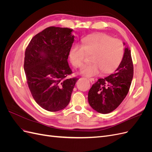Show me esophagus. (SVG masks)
I'll use <instances>...</instances> for the list:
<instances>
[{
  "instance_id": "esophagus-1",
  "label": "esophagus",
  "mask_w": 152,
  "mask_h": 152,
  "mask_svg": "<svg viewBox=\"0 0 152 152\" xmlns=\"http://www.w3.org/2000/svg\"><path fill=\"white\" fill-rule=\"evenodd\" d=\"M89 80L91 82V84H94V79H93V78H90V79H89Z\"/></svg>"
}]
</instances>
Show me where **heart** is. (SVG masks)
<instances>
[{
  "instance_id": "heart-1",
  "label": "heart",
  "mask_w": 152,
  "mask_h": 152,
  "mask_svg": "<svg viewBox=\"0 0 152 152\" xmlns=\"http://www.w3.org/2000/svg\"><path fill=\"white\" fill-rule=\"evenodd\" d=\"M124 53L122 40L105 34H97L82 39L81 45H73L69 57L72 65L78 68L83 64L86 54H92V63L82 66L80 70L84 75L92 77L99 74L102 70L104 73L115 70L122 60Z\"/></svg>"
}]
</instances>
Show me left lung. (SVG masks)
<instances>
[{
  "mask_svg": "<svg viewBox=\"0 0 152 152\" xmlns=\"http://www.w3.org/2000/svg\"><path fill=\"white\" fill-rule=\"evenodd\" d=\"M133 73L131 50L127 47L121 63L113 74L104 79H99L92 86L88 93L91 107L96 112L103 114L115 110L129 91Z\"/></svg>",
  "mask_w": 152,
  "mask_h": 152,
  "instance_id": "1",
  "label": "left lung"
}]
</instances>
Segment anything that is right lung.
Here are the masks:
<instances>
[{
    "mask_svg": "<svg viewBox=\"0 0 152 152\" xmlns=\"http://www.w3.org/2000/svg\"><path fill=\"white\" fill-rule=\"evenodd\" d=\"M73 30L49 26L35 35L26 47L24 70L29 89L40 107L49 112L65 108L78 78L68 58L74 41Z\"/></svg>",
    "mask_w": 152,
    "mask_h": 152,
    "instance_id": "add662e5",
    "label": "right lung"
}]
</instances>
